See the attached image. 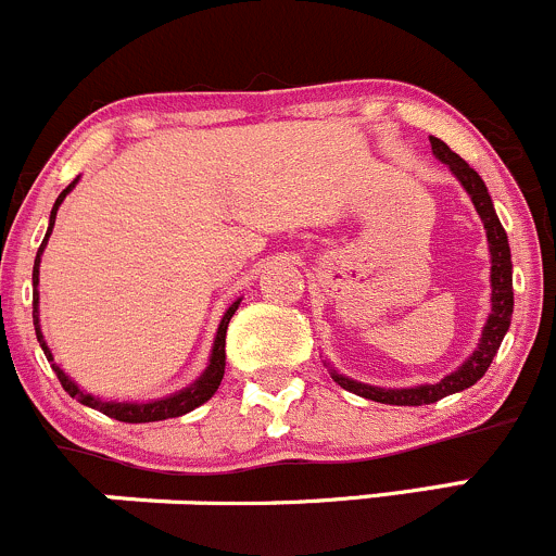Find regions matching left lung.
I'll return each instance as SVG.
<instances>
[{"mask_svg":"<svg viewBox=\"0 0 556 556\" xmlns=\"http://www.w3.org/2000/svg\"><path fill=\"white\" fill-rule=\"evenodd\" d=\"M432 153H435L438 162L446 164L452 169L454 178L463 184V189L470 197L472 207L481 216L483 229H486V243H489V262H492V273H489V286H492V311H489L486 324L481 329V338H478L476 349L467 356L457 370H452L448 376H443L438 383H419V387H403V389H387V387H370V383L354 381V378L343 376V372L334 370L327 359L324 365L329 367V376L334 383L345 389V392H354L365 400H376V403L387 405H430L438 400L448 397V394H457L470 389L472 383L481 381L483 372L492 365L494 354H497L500 343H503L505 332L510 327V316H514V265H510V245L508 235H505L503 224H500L497 213H494L492 197H489L486 184L481 180V175L459 159L452 148L446 146L438 137H430Z\"/></svg>","mask_w":556,"mask_h":556,"instance_id":"1","label":"left lung"}]
</instances>
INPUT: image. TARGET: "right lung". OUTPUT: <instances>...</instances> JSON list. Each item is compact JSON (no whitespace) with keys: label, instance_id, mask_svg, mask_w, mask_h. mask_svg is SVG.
<instances>
[{"label":"right lung","instance_id":"add662e5","mask_svg":"<svg viewBox=\"0 0 556 556\" xmlns=\"http://www.w3.org/2000/svg\"><path fill=\"white\" fill-rule=\"evenodd\" d=\"M78 180L80 178H75L73 184H70L67 189L56 197V202H53L51 218H48L46 240H42L40 251H37V256H35V270H31V305H35V311H31V318H35L37 343H40V349L46 351L48 362H51L53 372H56L59 381H62L64 392H67L70 397L78 400V403L99 410V414L110 416V419L129 421V425H146V421L175 419V416H184V414H189V410L200 408L202 403H207V400L216 394L218 383H222V378H224V365H227V351H224L227 349V327H229V318H232L235 311H238L240 300H235L232 305L227 307V313L222 316V324H218V329H216V338H213L211 359H207V367L202 370V376L197 378L194 383H189L186 389H180V392L167 394V397L148 400V403H126V400L124 403H118V400H104V397H99V394H91V392H86V389H80L78 383H75L73 378H70L67 372H64L62 367L53 362V354H51V349H48L46 338H42V329H40V291H37V286H40V260H42V251H46V245H48V238H51V232H53V224H56V211L62 207L64 197L75 189V184H78Z\"/></svg>","mask_w":556,"mask_h":556}]
</instances>
